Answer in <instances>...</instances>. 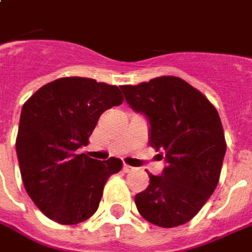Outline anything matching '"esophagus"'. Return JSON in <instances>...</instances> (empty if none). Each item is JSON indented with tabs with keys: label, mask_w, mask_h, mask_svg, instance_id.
I'll return each mask as SVG.
<instances>
[{
	"label": "esophagus",
	"mask_w": 252,
	"mask_h": 252,
	"mask_svg": "<svg viewBox=\"0 0 252 252\" xmlns=\"http://www.w3.org/2000/svg\"><path fill=\"white\" fill-rule=\"evenodd\" d=\"M132 169H133V167H131V165H126V164H124V165H123V171H124V172H131Z\"/></svg>",
	"instance_id": "34e87169"
}]
</instances>
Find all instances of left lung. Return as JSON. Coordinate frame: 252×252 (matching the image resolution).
<instances>
[{
	"instance_id": "1",
	"label": "left lung",
	"mask_w": 252,
	"mask_h": 252,
	"mask_svg": "<svg viewBox=\"0 0 252 252\" xmlns=\"http://www.w3.org/2000/svg\"><path fill=\"white\" fill-rule=\"evenodd\" d=\"M126 103L149 121V143L162 149L167 165L149 174L135 196L139 214L161 227L184 225L197 214L220 181L226 152L223 128L210 100L179 77L164 76L120 87Z\"/></svg>"
}]
</instances>
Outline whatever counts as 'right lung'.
Returning a JSON list of instances; mask_svg holds the SVG:
<instances>
[{"instance_id": "1", "label": "right lung", "mask_w": 252, "mask_h": 252, "mask_svg": "<svg viewBox=\"0 0 252 252\" xmlns=\"http://www.w3.org/2000/svg\"><path fill=\"white\" fill-rule=\"evenodd\" d=\"M116 85L64 77L41 87L22 107L16 155L26 191L49 220L76 225L96 212L109 176L123 162L77 155L100 114L123 103Z\"/></svg>"}]
</instances>
